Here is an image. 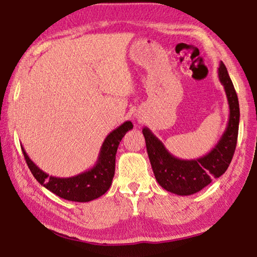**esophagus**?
Instances as JSON below:
<instances>
[{
    "label": "esophagus",
    "instance_id": "34e87169",
    "mask_svg": "<svg viewBox=\"0 0 257 257\" xmlns=\"http://www.w3.org/2000/svg\"><path fill=\"white\" fill-rule=\"evenodd\" d=\"M139 121H141V120H139Z\"/></svg>",
    "mask_w": 257,
    "mask_h": 257
}]
</instances>
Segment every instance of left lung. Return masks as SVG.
<instances>
[{
    "label": "left lung",
    "instance_id": "1",
    "mask_svg": "<svg viewBox=\"0 0 257 257\" xmlns=\"http://www.w3.org/2000/svg\"><path fill=\"white\" fill-rule=\"evenodd\" d=\"M218 76L225 88L229 119L227 128L216 146L197 160H180L167 151L164 144L148 128L143 129L154 175L163 189L177 195H191L201 191L227 171L234 156L239 125V103L235 87L220 62Z\"/></svg>",
    "mask_w": 257,
    "mask_h": 257
}]
</instances>
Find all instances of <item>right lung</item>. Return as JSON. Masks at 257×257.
Listing matches in <instances>:
<instances>
[{
	"label": "right lung",
	"mask_w": 257,
	"mask_h": 257,
	"mask_svg": "<svg viewBox=\"0 0 257 257\" xmlns=\"http://www.w3.org/2000/svg\"><path fill=\"white\" fill-rule=\"evenodd\" d=\"M132 129L133 123L125 121L111 132L102 144L95 165L71 177H56L45 173L30 160L25 148L21 146V149L32 175L41 185L68 201L88 202L103 195L112 184L116 149L125 133Z\"/></svg>",
	"instance_id": "add662e5"
}]
</instances>
